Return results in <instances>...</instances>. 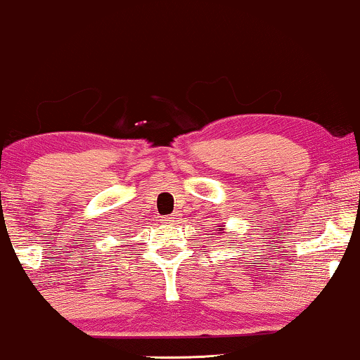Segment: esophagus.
Instances as JSON below:
<instances>
[{
  "label": "esophagus",
  "mask_w": 360,
  "mask_h": 360,
  "mask_svg": "<svg viewBox=\"0 0 360 360\" xmlns=\"http://www.w3.org/2000/svg\"><path fill=\"white\" fill-rule=\"evenodd\" d=\"M177 217H179V214H171V217L166 218V221L167 223H174V221H177Z\"/></svg>",
  "instance_id": "1"
}]
</instances>
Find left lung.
<instances>
[{"mask_svg":"<svg viewBox=\"0 0 360 360\" xmlns=\"http://www.w3.org/2000/svg\"><path fill=\"white\" fill-rule=\"evenodd\" d=\"M223 226H225V225H223ZM217 232H220V233H223V232H225V229H220V230H217Z\"/></svg>","mask_w":360,"mask_h":360,"instance_id":"8db88e82","label":"left lung"}]
</instances>
